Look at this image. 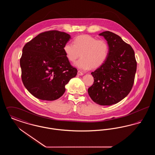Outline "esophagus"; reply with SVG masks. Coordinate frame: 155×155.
I'll return each mask as SVG.
<instances>
[{
    "label": "esophagus",
    "mask_w": 155,
    "mask_h": 155,
    "mask_svg": "<svg viewBox=\"0 0 155 155\" xmlns=\"http://www.w3.org/2000/svg\"><path fill=\"white\" fill-rule=\"evenodd\" d=\"M77 74H78V75H82L84 74V73H82V72L80 71H78V72H77Z\"/></svg>",
    "instance_id": "1"
}]
</instances>
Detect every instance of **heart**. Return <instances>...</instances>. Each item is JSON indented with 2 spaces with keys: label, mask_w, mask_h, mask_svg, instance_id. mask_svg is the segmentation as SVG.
Returning <instances> with one entry per match:
<instances>
[{
  "label": "heart",
  "mask_w": 155,
  "mask_h": 155,
  "mask_svg": "<svg viewBox=\"0 0 155 155\" xmlns=\"http://www.w3.org/2000/svg\"><path fill=\"white\" fill-rule=\"evenodd\" d=\"M63 51L67 60L73 63L81 55V59L75 63V66L82 70H88L103 65L108 58L109 47L104 40L83 35L75 37L73 44L66 43L63 46Z\"/></svg>",
  "instance_id": "b5f03b06"
}]
</instances>
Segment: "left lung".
Listing matches in <instances>:
<instances>
[{
	"mask_svg": "<svg viewBox=\"0 0 155 155\" xmlns=\"http://www.w3.org/2000/svg\"><path fill=\"white\" fill-rule=\"evenodd\" d=\"M99 35L107 41L109 53L103 65L91 73L94 82L88 92L94 102L110 106L121 101L131 91L137 61L132 47L121 37L110 31Z\"/></svg>",
	"mask_w": 155,
	"mask_h": 155,
	"instance_id": "left-lung-1",
	"label": "left lung"
}]
</instances>
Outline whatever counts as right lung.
I'll return each instance as SVG.
<instances>
[{
  "label": "right lung",
  "mask_w": 155,
  "mask_h": 155,
  "mask_svg": "<svg viewBox=\"0 0 155 155\" xmlns=\"http://www.w3.org/2000/svg\"><path fill=\"white\" fill-rule=\"evenodd\" d=\"M71 37L52 30L42 32L24 45L20 59L24 85L33 96L54 101L65 92V85L77 74L63 51Z\"/></svg>",
  "instance_id": "1"
}]
</instances>
